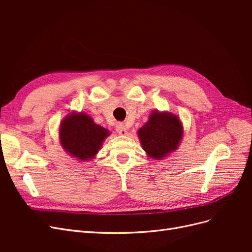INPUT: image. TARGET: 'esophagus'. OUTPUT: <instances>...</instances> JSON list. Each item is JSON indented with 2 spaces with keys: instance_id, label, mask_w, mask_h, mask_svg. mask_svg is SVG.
I'll return each instance as SVG.
<instances>
[{
  "instance_id": "esophagus-1",
  "label": "esophagus",
  "mask_w": 252,
  "mask_h": 252,
  "mask_svg": "<svg viewBox=\"0 0 252 252\" xmlns=\"http://www.w3.org/2000/svg\"><path fill=\"white\" fill-rule=\"evenodd\" d=\"M116 130H117V132H118L119 134H121V135H126V134H127V129H126L125 125L122 124V123H119V124L116 126Z\"/></svg>"
}]
</instances>
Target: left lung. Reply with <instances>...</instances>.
Here are the masks:
<instances>
[{
	"mask_svg": "<svg viewBox=\"0 0 252 252\" xmlns=\"http://www.w3.org/2000/svg\"><path fill=\"white\" fill-rule=\"evenodd\" d=\"M183 128L179 118L171 113L154 112L140 130L144 150L151 158H161L177 149Z\"/></svg>",
	"mask_w": 252,
	"mask_h": 252,
	"instance_id": "obj_1",
	"label": "left lung"
}]
</instances>
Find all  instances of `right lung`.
<instances>
[{
	"label": "right lung",
	"mask_w": 252,
	"mask_h": 252,
	"mask_svg": "<svg viewBox=\"0 0 252 252\" xmlns=\"http://www.w3.org/2000/svg\"><path fill=\"white\" fill-rule=\"evenodd\" d=\"M107 135L108 131L96 125L85 113L66 117L60 130L63 147L80 159L94 158Z\"/></svg>",
	"instance_id": "obj_1"
}]
</instances>
